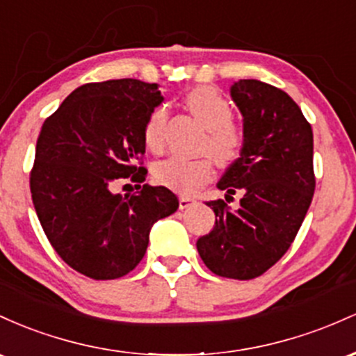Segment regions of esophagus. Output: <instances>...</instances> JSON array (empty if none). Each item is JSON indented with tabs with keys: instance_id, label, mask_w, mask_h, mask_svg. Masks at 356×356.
<instances>
[{
	"instance_id": "1",
	"label": "esophagus",
	"mask_w": 356,
	"mask_h": 356,
	"mask_svg": "<svg viewBox=\"0 0 356 356\" xmlns=\"http://www.w3.org/2000/svg\"><path fill=\"white\" fill-rule=\"evenodd\" d=\"M195 203H197V200L195 198H190V197H179V210H185V209H190V207H193Z\"/></svg>"
}]
</instances>
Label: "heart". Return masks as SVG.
<instances>
[{
  "mask_svg": "<svg viewBox=\"0 0 356 356\" xmlns=\"http://www.w3.org/2000/svg\"><path fill=\"white\" fill-rule=\"evenodd\" d=\"M186 107L207 127L203 149H207L218 166L227 168L237 161L243 147L242 129L232 121V106L213 87H197L185 95ZM168 113L156 107L146 119L143 139L151 151H161L165 145ZM209 154L200 158L171 156L154 166V178L159 185L190 195L207 183L213 173V161Z\"/></svg>",
  "mask_w": 356,
  "mask_h": 356,
  "instance_id": "obj_1",
  "label": "heart"
}]
</instances>
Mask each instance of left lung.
I'll use <instances>...</instances> for the list:
<instances>
[{
	"label": "left lung",
	"mask_w": 356,
	"mask_h": 356,
	"mask_svg": "<svg viewBox=\"0 0 356 356\" xmlns=\"http://www.w3.org/2000/svg\"><path fill=\"white\" fill-rule=\"evenodd\" d=\"M230 94L243 115V147L218 188L227 198L241 191V205L232 210L223 200L207 202L215 227L197 249L213 274L247 281L287 252L305 220L316 186L313 129L277 87L243 79Z\"/></svg>",
	"instance_id": "left-lung-1"
}]
</instances>
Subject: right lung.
I'll list each match as a JSON object with an SVG mask.
<instances>
[{
    "label": "right lung",
    "instance_id": "obj_1",
    "mask_svg": "<svg viewBox=\"0 0 356 356\" xmlns=\"http://www.w3.org/2000/svg\"><path fill=\"white\" fill-rule=\"evenodd\" d=\"M161 101L156 83L136 79L83 83L38 134L30 171L38 220L62 261L95 281L131 273L145 257L153 223L179 205L165 186L141 188L143 129ZM126 179L140 191L113 194Z\"/></svg>",
    "mask_w": 356,
    "mask_h": 356
}]
</instances>
